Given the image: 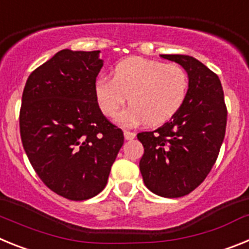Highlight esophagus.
Returning <instances> with one entry per match:
<instances>
[{
	"label": "esophagus",
	"mask_w": 249,
	"mask_h": 249,
	"mask_svg": "<svg viewBox=\"0 0 249 249\" xmlns=\"http://www.w3.org/2000/svg\"><path fill=\"white\" fill-rule=\"evenodd\" d=\"M123 133H124V138H126V140H133V138L136 137L135 132L127 131V129L124 132H123Z\"/></svg>",
	"instance_id": "34e87169"
}]
</instances>
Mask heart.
<instances>
[{
  "label": "heart",
  "mask_w": 249,
  "mask_h": 249,
  "mask_svg": "<svg viewBox=\"0 0 249 249\" xmlns=\"http://www.w3.org/2000/svg\"><path fill=\"white\" fill-rule=\"evenodd\" d=\"M188 85V76L181 66L132 57L114 67L113 77L97 78L94 96L107 117H114L128 97L131 106L117 117L123 126L142 122L160 126L181 109Z\"/></svg>",
  "instance_id": "heart-1"
}]
</instances>
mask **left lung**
Masks as SVG:
<instances>
[{
	"label": "left lung",
	"instance_id": "left-lung-1",
	"mask_svg": "<svg viewBox=\"0 0 249 249\" xmlns=\"http://www.w3.org/2000/svg\"><path fill=\"white\" fill-rule=\"evenodd\" d=\"M179 63L190 85L181 109L155 131L140 132L144 153L140 171L149 191L167 198L183 197L206 179L226 135L227 107L218 76L186 54H160Z\"/></svg>",
	"mask_w": 249,
	"mask_h": 249
}]
</instances>
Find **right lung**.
<instances>
[{"mask_svg":"<svg viewBox=\"0 0 249 249\" xmlns=\"http://www.w3.org/2000/svg\"><path fill=\"white\" fill-rule=\"evenodd\" d=\"M98 53L59 51L28 76L22 93L19 133L30 163L51 191L71 201L105 188L124 141L94 96Z\"/></svg>","mask_w":249,"mask_h":249,"instance_id":"obj_1","label":"right lung"}]
</instances>
